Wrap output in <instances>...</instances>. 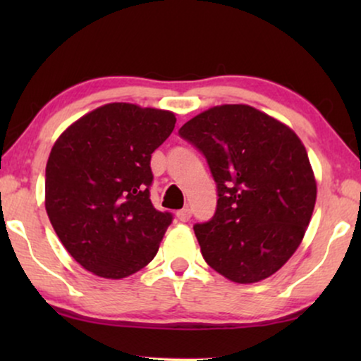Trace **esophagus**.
<instances>
[{
    "label": "esophagus",
    "instance_id": "34e87169",
    "mask_svg": "<svg viewBox=\"0 0 361 361\" xmlns=\"http://www.w3.org/2000/svg\"><path fill=\"white\" fill-rule=\"evenodd\" d=\"M190 216H192V210L189 209V207H185V209L177 212V219H179L180 221H189Z\"/></svg>",
    "mask_w": 361,
    "mask_h": 361
}]
</instances>
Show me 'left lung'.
Returning <instances> with one entry per match:
<instances>
[{
	"label": "left lung",
	"mask_w": 361,
	"mask_h": 361,
	"mask_svg": "<svg viewBox=\"0 0 361 361\" xmlns=\"http://www.w3.org/2000/svg\"><path fill=\"white\" fill-rule=\"evenodd\" d=\"M205 156L216 210L194 231L207 264L233 283L274 274L298 250L317 185L307 151L283 123L248 105L214 106L179 130Z\"/></svg>",
	"instance_id": "obj_1"
}]
</instances>
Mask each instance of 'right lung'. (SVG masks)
Wrapping results in <instances>:
<instances>
[{
    "label": "right lung",
    "instance_id": "right-lung-1",
    "mask_svg": "<svg viewBox=\"0 0 361 361\" xmlns=\"http://www.w3.org/2000/svg\"><path fill=\"white\" fill-rule=\"evenodd\" d=\"M174 113L108 103L67 128L46 166V210L73 259L108 279L152 261L171 212L149 199L151 154L171 136Z\"/></svg>",
    "mask_w": 361,
    "mask_h": 361
}]
</instances>
